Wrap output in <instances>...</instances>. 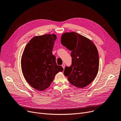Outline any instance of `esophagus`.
<instances>
[{"label": "esophagus", "instance_id": "esophagus-1", "mask_svg": "<svg viewBox=\"0 0 121 121\" xmlns=\"http://www.w3.org/2000/svg\"><path fill=\"white\" fill-rule=\"evenodd\" d=\"M65 64H62V67L63 68V69H64V68H65Z\"/></svg>", "mask_w": 121, "mask_h": 121}]
</instances>
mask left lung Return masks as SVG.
I'll list each match as a JSON object with an SVG mask.
<instances>
[{"label": "left lung", "mask_w": 121, "mask_h": 121, "mask_svg": "<svg viewBox=\"0 0 121 121\" xmlns=\"http://www.w3.org/2000/svg\"><path fill=\"white\" fill-rule=\"evenodd\" d=\"M61 42L71 51V65L65 67L64 75L76 87L83 88L90 84L99 70V54L95 45L89 39L75 32L63 34Z\"/></svg>", "instance_id": "8db88e82"}]
</instances>
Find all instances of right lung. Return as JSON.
I'll return each mask as SVG.
<instances>
[{"mask_svg": "<svg viewBox=\"0 0 121 121\" xmlns=\"http://www.w3.org/2000/svg\"><path fill=\"white\" fill-rule=\"evenodd\" d=\"M56 36L52 34L35 36L26 46L21 58V68L27 82L35 90L49 87L55 75L63 68L57 65L52 51Z\"/></svg>", "mask_w": 121, "mask_h": 121, "instance_id": "right-lung-1", "label": "right lung"}]
</instances>
